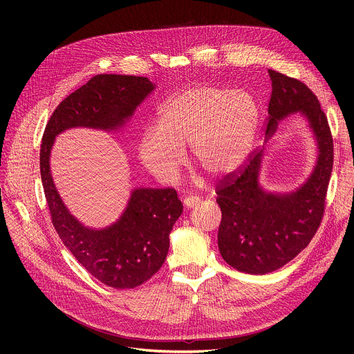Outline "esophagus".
<instances>
[{
	"label": "esophagus",
	"mask_w": 354,
	"mask_h": 354,
	"mask_svg": "<svg viewBox=\"0 0 354 354\" xmlns=\"http://www.w3.org/2000/svg\"><path fill=\"white\" fill-rule=\"evenodd\" d=\"M198 203H200V200L196 198V197H186V198L183 200V205H185V209H186V210L196 207Z\"/></svg>",
	"instance_id": "1"
}]
</instances>
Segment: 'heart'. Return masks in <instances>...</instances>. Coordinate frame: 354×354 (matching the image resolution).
I'll return each mask as SVG.
<instances>
[{
  "label": "heart",
  "mask_w": 354,
  "mask_h": 354,
  "mask_svg": "<svg viewBox=\"0 0 354 354\" xmlns=\"http://www.w3.org/2000/svg\"><path fill=\"white\" fill-rule=\"evenodd\" d=\"M261 120L255 96L220 85L186 88L158 108L156 129L136 151L141 165L161 183L176 179L190 147L193 162L213 179L238 172L246 162Z\"/></svg>",
  "instance_id": "heart-1"
}]
</instances>
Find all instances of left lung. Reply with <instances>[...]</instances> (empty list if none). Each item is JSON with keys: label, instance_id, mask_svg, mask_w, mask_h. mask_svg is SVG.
Wrapping results in <instances>:
<instances>
[{"label": "left lung", "instance_id": "8db88e82", "mask_svg": "<svg viewBox=\"0 0 354 354\" xmlns=\"http://www.w3.org/2000/svg\"><path fill=\"white\" fill-rule=\"evenodd\" d=\"M269 77L272 96L265 142L281 120L299 113L314 134L318 156L306 182L290 192H273L261 183L265 147L238 176L231 175L218 186L220 254L230 266L248 274L283 268L311 242L322 220L333 167V140L318 97L298 80L273 70Z\"/></svg>", "mask_w": 354, "mask_h": 354}]
</instances>
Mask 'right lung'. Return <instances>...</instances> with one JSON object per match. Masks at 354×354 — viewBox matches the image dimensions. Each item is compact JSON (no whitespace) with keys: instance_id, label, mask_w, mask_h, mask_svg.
I'll return each mask as SVG.
<instances>
[{"instance_id":"1","label":"right lung","mask_w":354,"mask_h":354,"mask_svg":"<svg viewBox=\"0 0 354 354\" xmlns=\"http://www.w3.org/2000/svg\"><path fill=\"white\" fill-rule=\"evenodd\" d=\"M156 88L145 77L95 75L56 108L41 140L40 175L53 225L81 266L113 288H134L161 269L168 255L169 234L183 212L176 190L133 189L113 224L86 227L70 213L56 189L50 156L56 137L66 130H122Z\"/></svg>"}]
</instances>
